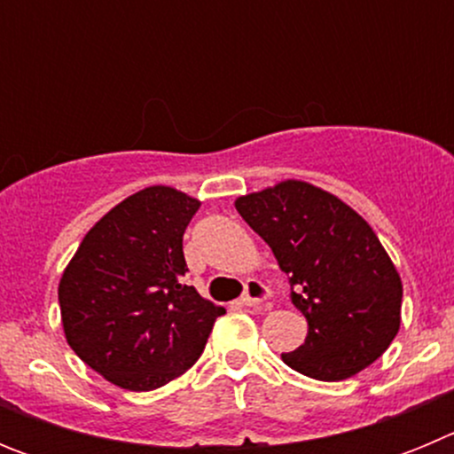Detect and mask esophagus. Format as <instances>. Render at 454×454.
Listing matches in <instances>:
<instances>
[{"label": "esophagus", "mask_w": 454, "mask_h": 454, "mask_svg": "<svg viewBox=\"0 0 454 454\" xmlns=\"http://www.w3.org/2000/svg\"><path fill=\"white\" fill-rule=\"evenodd\" d=\"M268 295H270V288L266 286L259 279H247L246 282V291L240 295V304H246V307H259L262 302H266Z\"/></svg>", "instance_id": "34e87169"}]
</instances>
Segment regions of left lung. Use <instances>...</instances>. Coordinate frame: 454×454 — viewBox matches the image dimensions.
<instances>
[{"mask_svg": "<svg viewBox=\"0 0 454 454\" xmlns=\"http://www.w3.org/2000/svg\"><path fill=\"white\" fill-rule=\"evenodd\" d=\"M236 211L270 246L309 323L284 364L336 382L382 356L398 334L403 284L362 215L304 182L239 198Z\"/></svg>", "mask_w": 454, "mask_h": 454, "instance_id": "obj_1", "label": "left lung"}]
</instances>
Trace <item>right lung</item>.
<instances>
[{"mask_svg": "<svg viewBox=\"0 0 454 454\" xmlns=\"http://www.w3.org/2000/svg\"><path fill=\"white\" fill-rule=\"evenodd\" d=\"M198 200L150 186L99 220L59 284L66 339L127 391H152L202 355L223 307L184 284V231Z\"/></svg>", "mask_w": 454, "mask_h": 454, "instance_id": "obj_1", "label": "right lung"}]
</instances>
